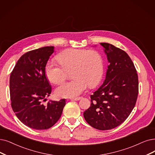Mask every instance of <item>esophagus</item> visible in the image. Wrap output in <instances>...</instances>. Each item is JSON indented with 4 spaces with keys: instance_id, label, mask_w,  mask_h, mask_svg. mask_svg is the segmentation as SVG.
<instances>
[{
    "instance_id": "1",
    "label": "esophagus",
    "mask_w": 155,
    "mask_h": 155,
    "mask_svg": "<svg viewBox=\"0 0 155 155\" xmlns=\"http://www.w3.org/2000/svg\"><path fill=\"white\" fill-rule=\"evenodd\" d=\"M81 98V97H76V98H71V101H79V100H80V99Z\"/></svg>"
}]
</instances>
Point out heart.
Listing matches in <instances>:
<instances>
[{
  "label": "heart",
  "instance_id": "1",
  "mask_svg": "<svg viewBox=\"0 0 155 155\" xmlns=\"http://www.w3.org/2000/svg\"><path fill=\"white\" fill-rule=\"evenodd\" d=\"M60 65L49 61L45 67L47 78L53 84H60L72 71L71 81L59 86L55 94L59 97H74L80 95L89 86H97L102 79L104 70L102 54L89 49H69L57 55Z\"/></svg>",
  "mask_w": 155,
  "mask_h": 155
}]
</instances>
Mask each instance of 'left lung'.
I'll return each instance as SVG.
<instances>
[{
  "mask_svg": "<svg viewBox=\"0 0 155 155\" xmlns=\"http://www.w3.org/2000/svg\"><path fill=\"white\" fill-rule=\"evenodd\" d=\"M109 64L103 84L90 95L91 106L83 116L100 130L114 128L124 122L134 108L139 94L138 75L128 54L109 43H101Z\"/></svg>",
  "mask_w": 155,
  "mask_h": 155,
  "instance_id": "8db88e82",
  "label": "left lung"
}]
</instances>
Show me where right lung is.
Wrapping results in <instances>:
<instances>
[{"instance_id": "add662e5", "label": "right lung", "mask_w": 155, "mask_h": 155, "mask_svg": "<svg viewBox=\"0 0 155 155\" xmlns=\"http://www.w3.org/2000/svg\"><path fill=\"white\" fill-rule=\"evenodd\" d=\"M54 52L53 46L34 49L18 60L9 80L11 105L17 117L24 125L35 130L53 127L62 113L65 99L49 101L51 87L45 74L46 64Z\"/></svg>"}]
</instances>
